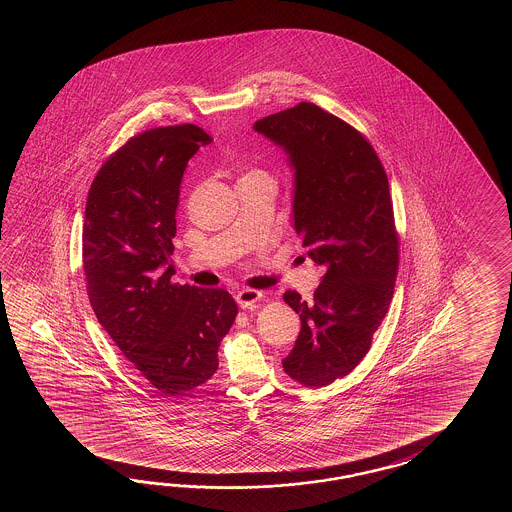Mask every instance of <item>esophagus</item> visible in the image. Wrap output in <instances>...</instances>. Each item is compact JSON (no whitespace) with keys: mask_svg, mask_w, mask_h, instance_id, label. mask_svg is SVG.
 <instances>
[{"mask_svg":"<svg viewBox=\"0 0 512 512\" xmlns=\"http://www.w3.org/2000/svg\"><path fill=\"white\" fill-rule=\"evenodd\" d=\"M261 293L260 291H254V289H241L236 294V302L240 305L241 309H249L256 302H260Z\"/></svg>","mask_w":512,"mask_h":512,"instance_id":"esophagus-1","label":"esophagus"}]
</instances>
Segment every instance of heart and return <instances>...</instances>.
I'll return each instance as SVG.
<instances>
[{
  "mask_svg": "<svg viewBox=\"0 0 512 512\" xmlns=\"http://www.w3.org/2000/svg\"><path fill=\"white\" fill-rule=\"evenodd\" d=\"M251 174H261V172H258V170H254V172H249V174H245V175H251Z\"/></svg>",
  "mask_w": 512,
  "mask_h": 512,
  "instance_id": "1",
  "label": "heart"
}]
</instances>
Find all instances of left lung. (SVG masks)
Segmentation results:
<instances>
[{
	"instance_id": "1",
	"label": "left lung",
	"mask_w": 512,
	"mask_h": 512,
	"mask_svg": "<svg viewBox=\"0 0 512 512\" xmlns=\"http://www.w3.org/2000/svg\"><path fill=\"white\" fill-rule=\"evenodd\" d=\"M294 172L293 229L322 267L313 302L283 294L302 329L283 370L304 386L348 375L390 307L399 265L388 177L370 142L311 102L256 120Z\"/></svg>"
}]
</instances>
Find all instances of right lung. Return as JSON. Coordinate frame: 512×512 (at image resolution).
I'll list each match as a JSON object with an SVG mask.
<instances>
[{"label": "right lung", "instance_id": "obj_1", "mask_svg": "<svg viewBox=\"0 0 512 512\" xmlns=\"http://www.w3.org/2000/svg\"><path fill=\"white\" fill-rule=\"evenodd\" d=\"M212 139L196 124L144 131L113 153L89 188L82 261L100 326L164 395L218 370L238 315L223 289L172 283L175 210L188 161Z\"/></svg>", "mask_w": 512, "mask_h": 512}]
</instances>
